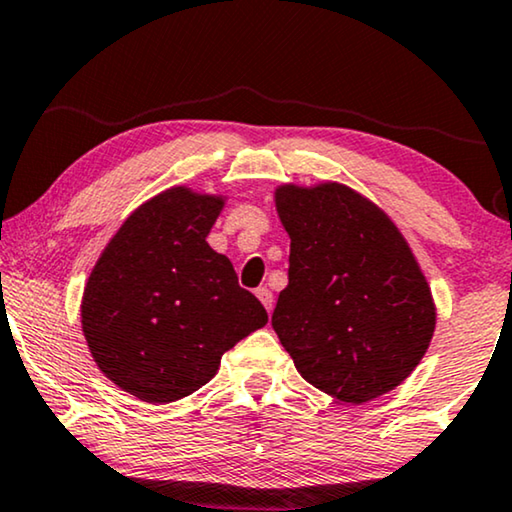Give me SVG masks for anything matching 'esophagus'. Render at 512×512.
Listing matches in <instances>:
<instances>
[{
  "mask_svg": "<svg viewBox=\"0 0 512 512\" xmlns=\"http://www.w3.org/2000/svg\"><path fill=\"white\" fill-rule=\"evenodd\" d=\"M255 295H257V299H260V302L264 304V309H267V311L271 313V309H274V295H271V290H267V288H257Z\"/></svg>",
  "mask_w": 512,
  "mask_h": 512,
  "instance_id": "obj_1",
  "label": "esophagus"
}]
</instances>
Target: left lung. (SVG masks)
Returning <instances> with one entry per match:
<instances>
[{
	"mask_svg": "<svg viewBox=\"0 0 512 512\" xmlns=\"http://www.w3.org/2000/svg\"><path fill=\"white\" fill-rule=\"evenodd\" d=\"M276 210L290 269L271 325L299 374L351 405L393 391L435 330L431 288L403 234L337 182L278 187Z\"/></svg>",
	"mask_w": 512,
	"mask_h": 512,
	"instance_id": "left-lung-1",
	"label": "left lung"
}]
</instances>
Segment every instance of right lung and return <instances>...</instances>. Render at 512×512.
Here are the masks:
<instances>
[{
	"label": "right lung",
	"instance_id": "add662e5",
	"mask_svg": "<svg viewBox=\"0 0 512 512\" xmlns=\"http://www.w3.org/2000/svg\"><path fill=\"white\" fill-rule=\"evenodd\" d=\"M222 206L220 196L166 189L121 224L88 276V349L107 379L145 403L199 391L222 353L269 320L206 241Z\"/></svg>",
	"mask_w": 512,
	"mask_h": 512
}]
</instances>
